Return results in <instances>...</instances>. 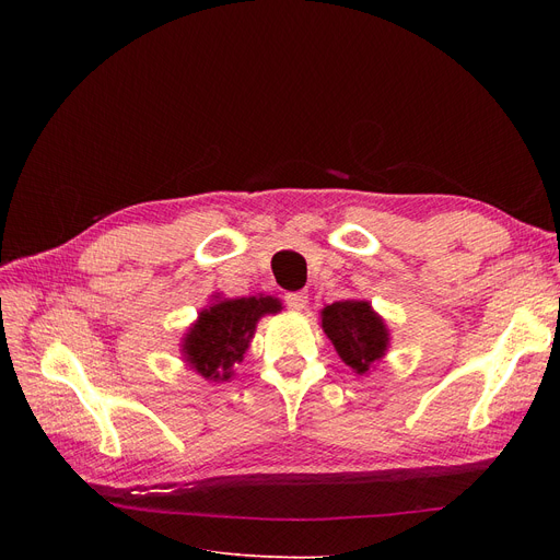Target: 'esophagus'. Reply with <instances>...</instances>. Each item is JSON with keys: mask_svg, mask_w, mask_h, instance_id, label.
Wrapping results in <instances>:
<instances>
[{"mask_svg": "<svg viewBox=\"0 0 560 560\" xmlns=\"http://www.w3.org/2000/svg\"><path fill=\"white\" fill-rule=\"evenodd\" d=\"M284 303H287V308L303 311V308H306V303H308V296L303 292H290V294H284Z\"/></svg>", "mask_w": 560, "mask_h": 560, "instance_id": "34e87169", "label": "esophagus"}]
</instances>
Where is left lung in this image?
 I'll use <instances>...</instances> for the list:
<instances>
[{"label":"left lung","instance_id":"1","mask_svg":"<svg viewBox=\"0 0 560 560\" xmlns=\"http://www.w3.org/2000/svg\"><path fill=\"white\" fill-rule=\"evenodd\" d=\"M322 329L341 360L358 374H366L387 348V329L366 301L331 303L322 311Z\"/></svg>","mask_w":560,"mask_h":560}]
</instances>
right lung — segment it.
Instances as JSON below:
<instances>
[{"label":"right lung","instance_id":"right-lung-1","mask_svg":"<svg viewBox=\"0 0 560 560\" xmlns=\"http://www.w3.org/2000/svg\"><path fill=\"white\" fill-rule=\"evenodd\" d=\"M280 308V301L273 296L217 301L198 315V322L186 334L182 348L186 362L206 378H231V366L243 362L257 319Z\"/></svg>","mask_w":560,"mask_h":560}]
</instances>
